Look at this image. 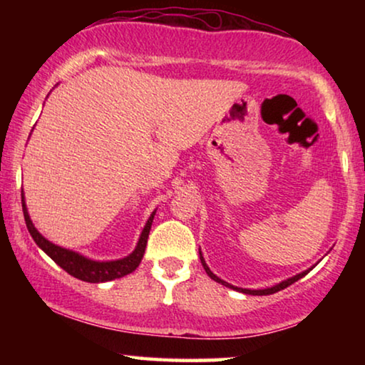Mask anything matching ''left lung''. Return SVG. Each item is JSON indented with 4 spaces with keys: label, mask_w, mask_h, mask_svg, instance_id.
Returning a JSON list of instances; mask_svg holds the SVG:
<instances>
[{
    "label": "left lung",
    "mask_w": 365,
    "mask_h": 365,
    "mask_svg": "<svg viewBox=\"0 0 365 365\" xmlns=\"http://www.w3.org/2000/svg\"><path fill=\"white\" fill-rule=\"evenodd\" d=\"M199 259H201V264H202L204 271H206V274H207L209 277L212 279V281L222 284V286H226V287H229V289H234V291H239V292H242V294H251V296H269V294H274V292L282 291V289H286L287 286H291V284H294L296 281H299V279H301V277L306 276V274L314 267V266H312L311 269H307V271H304V272H301V274H296V276L289 277V279H286V281L279 282V284H276V286H272V287H267V289H242V287L232 286V284L222 281V279H219V277L216 276V274H214V272L211 271V269L207 267V264H206V261H204V257H202L201 249H199Z\"/></svg>",
    "instance_id": "obj_1"
}]
</instances>
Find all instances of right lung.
<instances>
[{"mask_svg":"<svg viewBox=\"0 0 365 365\" xmlns=\"http://www.w3.org/2000/svg\"><path fill=\"white\" fill-rule=\"evenodd\" d=\"M21 201H23V214L24 221H26V227L34 242L38 244V247H41L44 252L48 254L49 257L53 259L54 262L58 264L59 267H63L68 274H71L73 277L81 279L84 282H108L113 281V279H119L128 276L133 271H136V267L141 264V259L144 256V251H146V244L149 237V231H151L153 219L156 216V211H153L151 216H149L146 226H144L141 236H139V241L134 247V251L129 254V256L123 259H116V261H93V259L84 257L79 252H74L71 249L56 246L51 241H48L43 234L34 227L28 214L26 202H24V194L21 191Z\"/></svg>","mask_w":365,"mask_h":365,"instance_id":"obj_1","label":"right lung"}]
</instances>
